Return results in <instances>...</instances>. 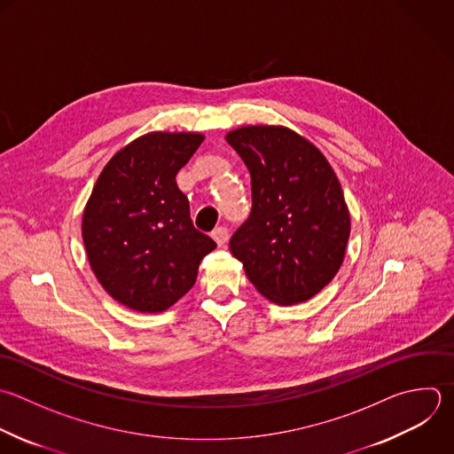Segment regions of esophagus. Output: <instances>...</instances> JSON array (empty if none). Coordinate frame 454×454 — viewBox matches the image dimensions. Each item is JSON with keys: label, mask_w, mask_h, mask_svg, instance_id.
I'll use <instances>...</instances> for the list:
<instances>
[{"label": "esophagus", "mask_w": 454, "mask_h": 454, "mask_svg": "<svg viewBox=\"0 0 454 454\" xmlns=\"http://www.w3.org/2000/svg\"><path fill=\"white\" fill-rule=\"evenodd\" d=\"M213 239L218 243V247H223L227 241H229V231L225 227H216L213 232H211Z\"/></svg>", "instance_id": "1"}]
</instances>
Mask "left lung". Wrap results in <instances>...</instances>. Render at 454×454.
<instances>
[{
  "instance_id": "8db88e82",
  "label": "left lung",
  "mask_w": 454,
  "mask_h": 454,
  "mask_svg": "<svg viewBox=\"0 0 454 454\" xmlns=\"http://www.w3.org/2000/svg\"><path fill=\"white\" fill-rule=\"evenodd\" d=\"M225 140L252 177V211L231 254L270 301L294 305L339 271L351 231L342 188L323 153L284 126H243Z\"/></svg>"
}]
</instances>
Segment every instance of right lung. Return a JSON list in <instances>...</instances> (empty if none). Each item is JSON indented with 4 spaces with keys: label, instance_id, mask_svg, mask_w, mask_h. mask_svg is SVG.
<instances>
[{
    "label": "right lung",
    "instance_id": "right-lung-1",
    "mask_svg": "<svg viewBox=\"0 0 454 454\" xmlns=\"http://www.w3.org/2000/svg\"><path fill=\"white\" fill-rule=\"evenodd\" d=\"M202 142L200 133H147L122 147L98 177L83 211V243L105 291L128 309L172 307L216 247L193 227L176 183Z\"/></svg>",
    "mask_w": 454,
    "mask_h": 454
}]
</instances>
